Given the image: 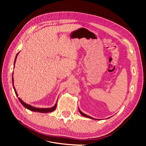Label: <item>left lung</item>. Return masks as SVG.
<instances>
[{
    "mask_svg": "<svg viewBox=\"0 0 146 146\" xmlns=\"http://www.w3.org/2000/svg\"><path fill=\"white\" fill-rule=\"evenodd\" d=\"M79 110V112H80V113L82 114V116H83L84 117H88V118H90V119H94V118H92V117H91V116H88V115H86V114H84L83 113H82L80 110Z\"/></svg>",
    "mask_w": 146,
    "mask_h": 146,
    "instance_id": "1",
    "label": "left lung"
}]
</instances>
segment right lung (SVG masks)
<instances>
[{
  "mask_svg": "<svg viewBox=\"0 0 146 146\" xmlns=\"http://www.w3.org/2000/svg\"><path fill=\"white\" fill-rule=\"evenodd\" d=\"M17 55H18V53H17L16 56V58H15V61H16V57H17ZM12 82L13 83V77H12ZM13 88H14V90H15V94H16V96L17 97V96H18V95H17V92H16L15 88L14 87V85H13ZM18 99L20 101V102L22 104V105H23V106L25 108H27L28 110H31V111H37V112H40V113H49V112H52L53 111H54V110L56 108V104L52 108H38L34 107H32V106H31L30 105L25 104L24 102L22 100L19 98H18Z\"/></svg>",
  "mask_w": 146,
  "mask_h": 146,
  "instance_id": "right-lung-1",
  "label": "right lung"
}]
</instances>
